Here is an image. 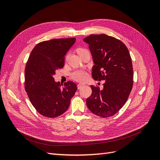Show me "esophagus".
I'll return each mask as SVG.
<instances>
[{
  "label": "esophagus",
  "mask_w": 160,
  "mask_h": 160,
  "mask_svg": "<svg viewBox=\"0 0 160 160\" xmlns=\"http://www.w3.org/2000/svg\"><path fill=\"white\" fill-rule=\"evenodd\" d=\"M84 85L83 84H81V83H79L78 85H77V89H80L82 87H83Z\"/></svg>",
  "instance_id": "1"
}]
</instances>
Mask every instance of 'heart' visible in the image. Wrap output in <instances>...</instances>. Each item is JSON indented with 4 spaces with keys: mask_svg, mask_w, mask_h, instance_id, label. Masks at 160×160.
I'll list each match as a JSON object with an SVG mask.
<instances>
[{
    "mask_svg": "<svg viewBox=\"0 0 160 160\" xmlns=\"http://www.w3.org/2000/svg\"><path fill=\"white\" fill-rule=\"evenodd\" d=\"M88 51L85 49H82V48H80V49H78L77 50V52H78L79 55L81 54L83 52ZM88 72H87L85 70H81V69H77L74 71L73 72L71 73V77L74 80L77 81H79V82H83L85 81L88 78Z\"/></svg>",
    "mask_w": 160,
    "mask_h": 160,
    "instance_id": "heart-1",
    "label": "heart"
}]
</instances>
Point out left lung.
Returning a JSON list of instances; mask_svg holds the SVG:
<instances>
[{
	"instance_id": "1",
	"label": "left lung",
	"mask_w": 160,
	"mask_h": 160,
	"mask_svg": "<svg viewBox=\"0 0 160 160\" xmlns=\"http://www.w3.org/2000/svg\"><path fill=\"white\" fill-rule=\"evenodd\" d=\"M89 45L94 65L92 77L105 81L103 89L91 85L92 94L86 99L89 109L101 118L113 116L126 103L133 88V71L127 47L104 34L90 35L83 39Z\"/></svg>"
}]
</instances>
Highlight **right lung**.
<instances>
[{
	"mask_svg": "<svg viewBox=\"0 0 160 160\" xmlns=\"http://www.w3.org/2000/svg\"><path fill=\"white\" fill-rule=\"evenodd\" d=\"M75 38H56L41 42L32 50L25 70V88L31 103L42 116L56 118L69 108L77 89L69 81L55 82L56 70L64 66L65 57Z\"/></svg>",
	"mask_w": 160,
	"mask_h": 160,
	"instance_id": "right-lung-1",
	"label": "right lung"
}]
</instances>
